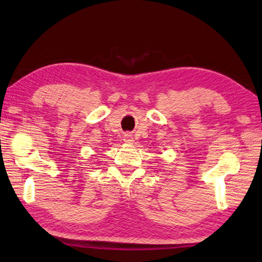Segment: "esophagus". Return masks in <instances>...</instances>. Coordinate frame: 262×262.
<instances>
[{
    "mask_svg": "<svg viewBox=\"0 0 262 262\" xmlns=\"http://www.w3.org/2000/svg\"><path fill=\"white\" fill-rule=\"evenodd\" d=\"M124 141H125V143H132L133 142V137H132V135H125V138H124Z\"/></svg>",
    "mask_w": 262,
    "mask_h": 262,
    "instance_id": "1",
    "label": "esophagus"
}]
</instances>
